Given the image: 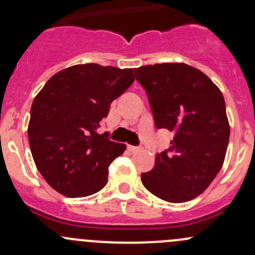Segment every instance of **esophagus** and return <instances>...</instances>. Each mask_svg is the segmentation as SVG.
<instances>
[{
  "label": "esophagus",
  "instance_id": "esophagus-1",
  "mask_svg": "<svg viewBox=\"0 0 255 255\" xmlns=\"http://www.w3.org/2000/svg\"><path fill=\"white\" fill-rule=\"evenodd\" d=\"M127 148H128V150L132 151V153H138V151H140L143 149L142 146H134V145H128Z\"/></svg>",
  "mask_w": 255,
  "mask_h": 255
}]
</instances>
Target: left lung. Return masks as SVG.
I'll return each instance as SVG.
<instances>
[{
  "label": "left lung",
  "instance_id": "1",
  "mask_svg": "<svg viewBox=\"0 0 255 255\" xmlns=\"http://www.w3.org/2000/svg\"><path fill=\"white\" fill-rule=\"evenodd\" d=\"M134 75L145 90L158 129L174 133L170 146L142 174L148 191L185 202L207 189L222 168L230 125L222 92L197 69L182 63L144 65Z\"/></svg>",
  "mask_w": 255,
  "mask_h": 255
}]
</instances>
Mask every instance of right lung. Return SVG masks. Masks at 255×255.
<instances>
[{"label": "right lung", "mask_w": 255, "mask_h": 255, "mask_svg": "<svg viewBox=\"0 0 255 255\" xmlns=\"http://www.w3.org/2000/svg\"><path fill=\"white\" fill-rule=\"evenodd\" d=\"M134 81L133 69L74 65L51 76L30 109L28 139L37 169L59 194L81 197L107 184L126 144L97 133L113 100Z\"/></svg>", "instance_id": "right-lung-1"}]
</instances>
